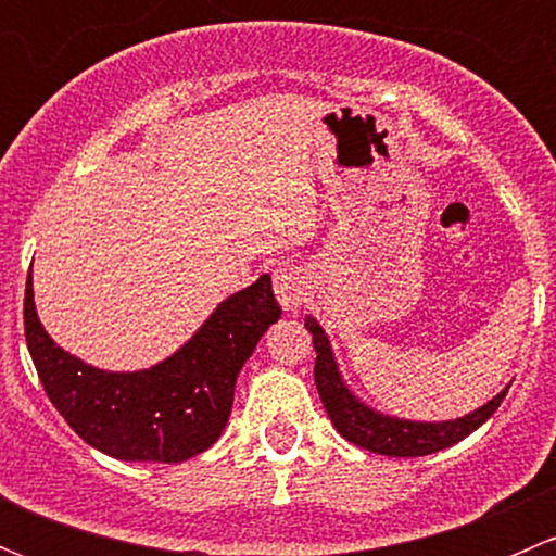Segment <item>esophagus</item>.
<instances>
[{
	"mask_svg": "<svg viewBox=\"0 0 556 556\" xmlns=\"http://www.w3.org/2000/svg\"><path fill=\"white\" fill-rule=\"evenodd\" d=\"M274 282V293H277L279 304L285 306L288 312H295L301 306L306 295V277L299 266L293 263H282V266L274 268L271 274Z\"/></svg>",
	"mask_w": 556,
	"mask_h": 556,
	"instance_id": "1",
	"label": "esophagus"
}]
</instances>
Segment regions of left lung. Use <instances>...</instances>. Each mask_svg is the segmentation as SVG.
<instances>
[{
    "instance_id": "1",
    "label": "left lung",
    "mask_w": 556,
    "mask_h": 556,
    "mask_svg": "<svg viewBox=\"0 0 556 556\" xmlns=\"http://www.w3.org/2000/svg\"><path fill=\"white\" fill-rule=\"evenodd\" d=\"M304 325L312 333L314 352H317V357H314V384H317L319 401H323L336 430L361 450L387 454V457H425V454L441 452L463 441L468 433H473L479 425H484L497 412V406H501L508 392L506 387L501 395L476 408L473 414H465V417L452 419V422H406V419L382 417V414L363 406L341 382L333 352H330L323 328L312 317H306Z\"/></svg>"
}]
</instances>
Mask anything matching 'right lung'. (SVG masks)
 <instances>
[{
	"label": "right lung",
	"instance_id": "1",
	"mask_svg": "<svg viewBox=\"0 0 556 556\" xmlns=\"http://www.w3.org/2000/svg\"><path fill=\"white\" fill-rule=\"evenodd\" d=\"M279 317L271 279L261 277L223 301L169 361L106 374L53 344L37 319L31 274L26 279V346L50 403L86 444L128 463H182L210 450L231 417L239 371Z\"/></svg>",
	"mask_w": 556,
	"mask_h": 556
}]
</instances>
